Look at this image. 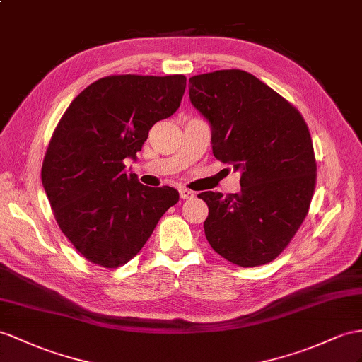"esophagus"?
<instances>
[{
  "label": "esophagus",
  "mask_w": 362,
  "mask_h": 362,
  "mask_svg": "<svg viewBox=\"0 0 362 362\" xmlns=\"http://www.w3.org/2000/svg\"><path fill=\"white\" fill-rule=\"evenodd\" d=\"M193 195H195V193H193V192L189 190V189H186V187H181V189H180V197H181V199H189V198H192Z\"/></svg>",
  "instance_id": "1"
}]
</instances>
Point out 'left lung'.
<instances>
[{
  "mask_svg": "<svg viewBox=\"0 0 362 362\" xmlns=\"http://www.w3.org/2000/svg\"><path fill=\"white\" fill-rule=\"evenodd\" d=\"M190 101L209 119L216 160L241 172V190L198 195L218 255L241 267L279 257L308 214L316 186L312 136L295 105L240 69L189 79Z\"/></svg>",
  "mask_w": 362,
  "mask_h": 362,
  "instance_id": "left-lung-1",
  "label": "left lung"
}]
</instances>
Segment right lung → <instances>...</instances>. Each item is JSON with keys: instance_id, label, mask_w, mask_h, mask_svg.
Wrapping results in <instances>:
<instances>
[{"instance_id": "add662e5", "label": "right lung", "mask_w": 362, "mask_h": 362, "mask_svg": "<svg viewBox=\"0 0 362 362\" xmlns=\"http://www.w3.org/2000/svg\"><path fill=\"white\" fill-rule=\"evenodd\" d=\"M186 76L110 75L70 103L44 155L41 181L61 232L87 261L117 269L143 249L173 187H147L126 160L180 107Z\"/></svg>"}]
</instances>
